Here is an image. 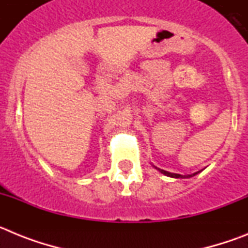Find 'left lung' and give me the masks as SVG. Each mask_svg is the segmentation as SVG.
Instances as JSON below:
<instances>
[{"mask_svg":"<svg viewBox=\"0 0 248 248\" xmlns=\"http://www.w3.org/2000/svg\"><path fill=\"white\" fill-rule=\"evenodd\" d=\"M156 169L159 170L160 172H161V174L166 175V176H170V177H176V179H179V177H181V179H184V177H191V176H194V175L198 174V172H200V171H198V172H195V174H191V175H180V174H174V172L165 171V170H161V169H159V168H156Z\"/></svg>","mask_w":248,"mask_h":248,"instance_id":"left-lung-1","label":"left lung"}]
</instances>
